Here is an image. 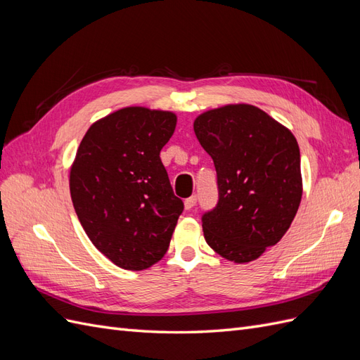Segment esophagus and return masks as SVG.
I'll return each mask as SVG.
<instances>
[{"label":"esophagus","instance_id":"34e87169","mask_svg":"<svg viewBox=\"0 0 360 360\" xmlns=\"http://www.w3.org/2000/svg\"><path fill=\"white\" fill-rule=\"evenodd\" d=\"M195 204H197V197H191V198H188V200H184V209L186 210H192L193 207H195Z\"/></svg>","mask_w":360,"mask_h":360}]
</instances>
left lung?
Here are the masks:
<instances>
[{
  "mask_svg": "<svg viewBox=\"0 0 360 360\" xmlns=\"http://www.w3.org/2000/svg\"><path fill=\"white\" fill-rule=\"evenodd\" d=\"M193 130L213 159L219 188L217 205L202 216L205 242L228 261H254L284 237L300 205L297 141L248 103L205 111Z\"/></svg>",
  "mask_w": 360,
  "mask_h": 360,
  "instance_id": "8db88e82",
  "label": "left lung"
}]
</instances>
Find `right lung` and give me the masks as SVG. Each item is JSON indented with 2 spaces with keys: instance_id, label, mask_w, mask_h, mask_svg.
Masks as SVG:
<instances>
[{
  "instance_id": "right-lung-1",
  "label": "right lung",
  "mask_w": 360,
  "mask_h": 360,
  "mask_svg": "<svg viewBox=\"0 0 360 360\" xmlns=\"http://www.w3.org/2000/svg\"><path fill=\"white\" fill-rule=\"evenodd\" d=\"M177 115L127 106L94 122L70 167L75 212L91 243L118 267L144 270L167 254L183 202L160 150Z\"/></svg>"
}]
</instances>
